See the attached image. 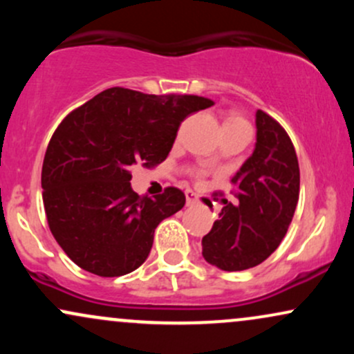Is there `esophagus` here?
<instances>
[{
    "label": "esophagus",
    "mask_w": 354,
    "mask_h": 354,
    "mask_svg": "<svg viewBox=\"0 0 354 354\" xmlns=\"http://www.w3.org/2000/svg\"><path fill=\"white\" fill-rule=\"evenodd\" d=\"M186 205L188 206H194V205H198V198H196V194L193 193V191L191 189H186Z\"/></svg>",
    "instance_id": "obj_1"
}]
</instances>
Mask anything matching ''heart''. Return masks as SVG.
I'll use <instances>...</instances> for the list:
<instances>
[{
  "mask_svg": "<svg viewBox=\"0 0 354 354\" xmlns=\"http://www.w3.org/2000/svg\"><path fill=\"white\" fill-rule=\"evenodd\" d=\"M238 124H246V121L243 120L241 116H236V115H230L226 118L225 126H238Z\"/></svg>",
  "mask_w": 354,
  "mask_h": 354,
  "instance_id": "obj_1",
  "label": "heart"
}]
</instances>
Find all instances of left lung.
I'll use <instances>...</instances> for the list:
<instances>
[{
  "label": "left lung",
  "mask_w": 354,
  "mask_h": 354,
  "mask_svg": "<svg viewBox=\"0 0 354 354\" xmlns=\"http://www.w3.org/2000/svg\"><path fill=\"white\" fill-rule=\"evenodd\" d=\"M231 183L238 203L223 200L219 219L203 236V256L223 271H243L279 246L299 198L295 146L283 126L261 109L256 111L254 151Z\"/></svg>",
  "instance_id": "obj_1"
}]
</instances>
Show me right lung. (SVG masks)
Instances as JSON below:
<instances>
[{"label":"right lung","mask_w":354,"mask_h":354,"mask_svg":"<svg viewBox=\"0 0 354 354\" xmlns=\"http://www.w3.org/2000/svg\"><path fill=\"white\" fill-rule=\"evenodd\" d=\"M213 104L203 96L116 86L61 121L44 154L41 188L53 236L73 263L103 278L143 265L156 226L186 198L173 186L154 200L140 196L129 183L133 166L163 163L181 121Z\"/></svg>","instance_id":"add662e5"}]
</instances>
